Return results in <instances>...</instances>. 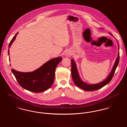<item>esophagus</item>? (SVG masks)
<instances>
[{
    "mask_svg": "<svg viewBox=\"0 0 127 127\" xmlns=\"http://www.w3.org/2000/svg\"><path fill=\"white\" fill-rule=\"evenodd\" d=\"M70 54H69V53H67V56H68V57H69V56H70Z\"/></svg>",
    "mask_w": 127,
    "mask_h": 127,
    "instance_id": "obj_1",
    "label": "esophagus"
}]
</instances>
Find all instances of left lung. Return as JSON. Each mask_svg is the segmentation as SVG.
I'll use <instances>...</instances> for the list:
<instances>
[{
    "instance_id": "obj_1",
    "label": "left lung",
    "mask_w": 127,
    "mask_h": 127,
    "mask_svg": "<svg viewBox=\"0 0 127 127\" xmlns=\"http://www.w3.org/2000/svg\"><path fill=\"white\" fill-rule=\"evenodd\" d=\"M110 34L112 35L111 34ZM119 62V52H118V57L116 60V61L113 66L112 70L109 74L108 77L106 78V79H105L103 81L97 84L90 85V84H88L86 83L81 79L77 69L76 64L74 62V60L73 59H72L71 60V75H72L73 80L74 83L75 84V85L77 87H78L80 89L85 91H96L99 89H100L103 87H104L105 86H106V85H107L108 84H109L110 81L111 80L115 71V70L118 65Z\"/></svg>"
}]
</instances>
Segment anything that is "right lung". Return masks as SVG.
Segmentation results:
<instances>
[{
    "label": "right lung",
    "instance_id": "right-lung-1",
    "mask_svg": "<svg viewBox=\"0 0 127 127\" xmlns=\"http://www.w3.org/2000/svg\"><path fill=\"white\" fill-rule=\"evenodd\" d=\"M18 34V33L11 40L9 48L16 39ZM8 55H9V48ZM62 60V58L61 57L52 59L31 72H21L13 69L11 71L22 88L31 92H41L47 90L52 85L54 81L55 69Z\"/></svg>",
    "mask_w": 127,
    "mask_h": 127
}]
</instances>
